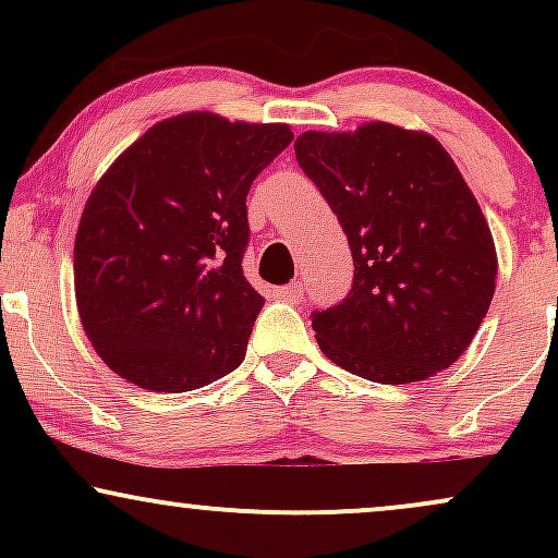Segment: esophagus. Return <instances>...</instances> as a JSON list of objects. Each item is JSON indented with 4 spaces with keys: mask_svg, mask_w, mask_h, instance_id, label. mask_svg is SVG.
Wrapping results in <instances>:
<instances>
[{
    "mask_svg": "<svg viewBox=\"0 0 558 558\" xmlns=\"http://www.w3.org/2000/svg\"><path fill=\"white\" fill-rule=\"evenodd\" d=\"M275 296L283 299V301H291V304H296V301L304 299V286H301L299 280H293V283L278 288V291H275Z\"/></svg>",
    "mask_w": 558,
    "mask_h": 558,
    "instance_id": "esophagus-1",
    "label": "esophagus"
}]
</instances>
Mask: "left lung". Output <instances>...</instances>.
Listing matches in <instances>:
<instances>
[{"mask_svg":"<svg viewBox=\"0 0 558 558\" xmlns=\"http://www.w3.org/2000/svg\"><path fill=\"white\" fill-rule=\"evenodd\" d=\"M293 149L354 259L349 293L312 312L323 354L386 386L457 362L488 315L498 267L488 222L448 151L390 123L306 131Z\"/></svg>","mask_w":558,"mask_h":558,"instance_id":"1","label":"left lung"}]
</instances>
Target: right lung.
I'll list each match as a JSON object with an SVG mask.
<instances>
[{
  "label": "right lung",
  "mask_w": 558,
  "mask_h": 558,
  "mask_svg": "<svg viewBox=\"0 0 558 558\" xmlns=\"http://www.w3.org/2000/svg\"><path fill=\"white\" fill-rule=\"evenodd\" d=\"M286 125L162 120L105 172L75 235V299L96 354L133 386L181 393L246 356L265 299L243 275L246 196Z\"/></svg>",
  "instance_id": "right-lung-1"
}]
</instances>
